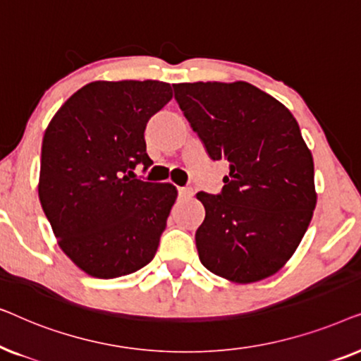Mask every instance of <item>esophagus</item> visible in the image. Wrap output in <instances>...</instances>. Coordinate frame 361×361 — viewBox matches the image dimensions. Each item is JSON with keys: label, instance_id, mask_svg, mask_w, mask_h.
Segmentation results:
<instances>
[{"label": "esophagus", "instance_id": "esophagus-1", "mask_svg": "<svg viewBox=\"0 0 361 361\" xmlns=\"http://www.w3.org/2000/svg\"><path fill=\"white\" fill-rule=\"evenodd\" d=\"M192 194H194V192H192V189H189V187H179V199L182 200L190 199Z\"/></svg>", "mask_w": 361, "mask_h": 361}]
</instances>
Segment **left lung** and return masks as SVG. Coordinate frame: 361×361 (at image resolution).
I'll return each instance as SVG.
<instances>
[{"instance_id":"obj_1","label":"left lung","mask_w":361,"mask_h":361,"mask_svg":"<svg viewBox=\"0 0 361 361\" xmlns=\"http://www.w3.org/2000/svg\"><path fill=\"white\" fill-rule=\"evenodd\" d=\"M176 100L214 161H228L220 195L199 192L200 263L230 283L278 273L317 204L312 152L288 108L248 82L176 83Z\"/></svg>"}]
</instances>
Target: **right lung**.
I'll return each instance as SVG.
<instances>
[{
    "label": "right lung",
    "instance_id": "add662e5",
    "mask_svg": "<svg viewBox=\"0 0 361 361\" xmlns=\"http://www.w3.org/2000/svg\"><path fill=\"white\" fill-rule=\"evenodd\" d=\"M172 98L157 80H97L59 108L42 140L39 200L57 245L92 278L115 279L154 258L176 185L131 179L149 118Z\"/></svg>",
    "mask_w": 361,
    "mask_h": 361
}]
</instances>
